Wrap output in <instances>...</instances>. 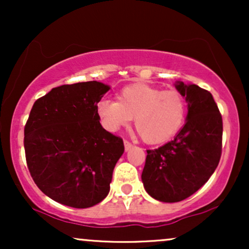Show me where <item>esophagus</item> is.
<instances>
[{
  "mask_svg": "<svg viewBox=\"0 0 249 249\" xmlns=\"http://www.w3.org/2000/svg\"><path fill=\"white\" fill-rule=\"evenodd\" d=\"M124 146H125V151H126V152H127L128 150H131V147H132L133 145L131 144L130 142H127V141H124Z\"/></svg>",
  "mask_w": 249,
  "mask_h": 249,
  "instance_id": "esophagus-1",
  "label": "esophagus"
}]
</instances>
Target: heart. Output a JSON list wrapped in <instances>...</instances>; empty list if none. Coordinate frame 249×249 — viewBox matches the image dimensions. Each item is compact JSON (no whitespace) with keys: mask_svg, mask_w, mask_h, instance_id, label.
Returning a JSON list of instances; mask_svg holds the SVG:
<instances>
[{"mask_svg":"<svg viewBox=\"0 0 249 249\" xmlns=\"http://www.w3.org/2000/svg\"><path fill=\"white\" fill-rule=\"evenodd\" d=\"M117 101L104 98L97 104V113L110 131L125 126L134 117V126L142 141L160 144L171 139L184 125L186 99L178 90L136 83L122 89Z\"/></svg>","mask_w":249,"mask_h":249,"instance_id":"heart-1","label":"heart"}]
</instances>
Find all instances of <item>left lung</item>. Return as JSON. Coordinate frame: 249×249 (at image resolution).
<instances>
[{
  "label": "left lung",
  "instance_id": "left-lung-1",
  "mask_svg": "<svg viewBox=\"0 0 249 249\" xmlns=\"http://www.w3.org/2000/svg\"><path fill=\"white\" fill-rule=\"evenodd\" d=\"M187 103L185 125L173 141L147 150L142 173L145 191L162 202H178L204 186L221 157L222 118L213 96L196 84L176 82Z\"/></svg>",
  "mask_w": 249,
  "mask_h": 249
}]
</instances>
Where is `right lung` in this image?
I'll use <instances>...</instances> for the list:
<instances>
[{
  "label": "right lung",
  "mask_w": 249,
  "mask_h": 249,
  "mask_svg": "<svg viewBox=\"0 0 249 249\" xmlns=\"http://www.w3.org/2000/svg\"><path fill=\"white\" fill-rule=\"evenodd\" d=\"M108 90L97 81L62 85L30 111L24 127L28 168L37 187L65 206L92 207L110 192L124 144L99 123L97 104Z\"/></svg>",
  "instance_id": "right-lung-1"
}]
</instances>
